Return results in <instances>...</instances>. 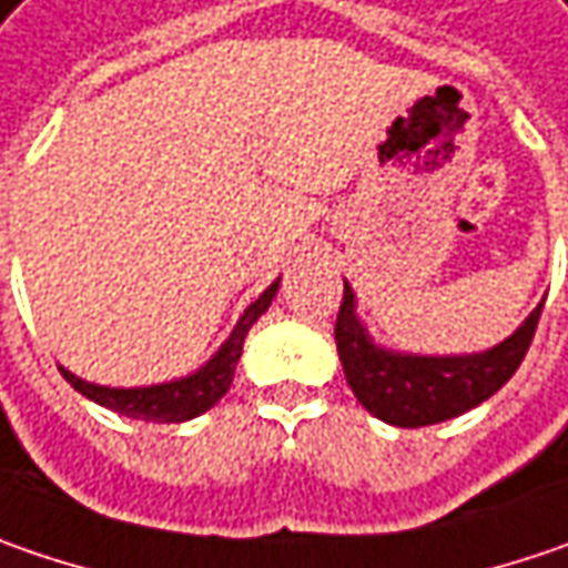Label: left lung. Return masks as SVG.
I'll return each mask as SVG.
<instances>
[{
  "label": "left lung",
  "instance_id": "left-lung-1",
  "mask_svg": "<svg viewBox=\"0 0 568 568\" xmlns=\"http://www.w3.org/2000/svg\"><path fill=\"white\" fill-rule=\"evenodd\" d=\"M540 308L530 311L518 331L483 353L464 356H419L397 353L372 339L356 314V292L343 283V305L336 314V353L356 400L382 423L400 429L435 426L480 407L518 372L528 353Z\"/></svg>",
  "mask_w": 568,
  "mask_h": 568
}]
</instances>
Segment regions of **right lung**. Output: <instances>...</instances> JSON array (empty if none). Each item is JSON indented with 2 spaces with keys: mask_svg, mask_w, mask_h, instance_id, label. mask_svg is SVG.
Here are the masks:
<instances>
[{
  "mask_svg": "<svg viewBox=\"0 0 568 568\" xmlns=\"http://www.w3.org/2000/svg\"><path fill=\"white\" fill-rule=\"evenodd\" d=\"M280 292V280H273L270 288L260 292L257 302H251L244 314L237 317L235 331L229 333V339L215 349L210 362H203L196 372H190L184 378H171L161 384H142V387H108V384H94L72 375L69 368H62V378L72 384L82 397L113 409L126 419H142V423H186L200 413L212 409L225 390L232 387L235 378V365L244 353V336L257 324V317L273 305Z\"/></svg>",
  "mask_w": 568,
  "mask_h": 568,
  "instance_id": "add662e5",
  "label": "right lung"
}]
</instances>
